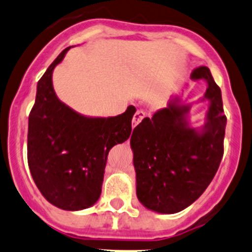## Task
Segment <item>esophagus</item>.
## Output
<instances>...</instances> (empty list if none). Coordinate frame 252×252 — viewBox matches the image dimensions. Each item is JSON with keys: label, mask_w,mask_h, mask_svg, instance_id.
<instances>
[{"label": "esophagus", "mask_w": 252, "mask_h": 252, "mask_svg": "<svg viewBox=\"0 0 252 252\" xmlns=\"http://www.w3.org/2000/svg\"><path fill=\"white\" fill-rule=\"evenodd\" d=\"M146 116V112L142 111V110H137L136 111V114L133 115V119H132V126L133 127H136L138 124H140L141 121L143 120V117Z\"/></svg>", "instance_id": "esophagus-1"}]
</instances>
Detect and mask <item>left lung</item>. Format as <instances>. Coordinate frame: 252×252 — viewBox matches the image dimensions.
I'll return each instance as SVG.
<instances>
[{
  "label": "left lung",
  "mask_w": 252,
  "mask_h": 252,
  "mask_svg": "<svg viewBox=\"0 0 252 252\" xmlns=\"http://www.w3.org/2000/svg\"><path fill=\"white\" fill-rule=\"evenodd\" d=\"M205 79L209 99L208 122L202 133L187 126V106L177 101L145 117L133 128L131 147L137 182V198L146 208L174 214L195 202L214 178L224 155L226 116L220 88L207 66L191 71Z\"/></svg>",
  "instance_id": "left-lung-1"
}]
</instances>
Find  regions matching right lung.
<instances>
[{"label":"right lung","instance_id":"obj_1","mask_svg":"<svg viewBox=\"0 0 252 252\" xmlns=\"http://www.w3.org/2000/svg\"><path fill=\"white\" fill-rule=\"evenodd\" d=\"M65 48L37 85L28 117L27 158L35 186L45 199L64 210H81L101 194L109 151L127 140L135 106L115 117H85L57 97L53 69L63 61Z\"/></svg>","mask_w":252,"mask_h":252}]
</instances>
